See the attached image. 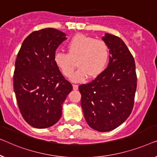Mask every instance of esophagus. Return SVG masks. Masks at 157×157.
Returning <instances> with one entry per match:
<instances>
[{
  "label": "esophagus",
  "mask_w": 157,
  "mask_h": 157,
  "mask_svg": "<svg viewBox=\"0 0 157 157\" xmlns=\"http://www.w3.org/2000/svg\"><path fill=\"white\" fill-rule=\"evenodd\" d=\"M72 87H73L74 90H77L78 89V85H72Z\"/></svg>",
  "instance_id": "esophagus-1"
}]
</instances>
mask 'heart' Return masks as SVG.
Instances as JSON below:
<instances>
[{
    "label": "heart",
    "instance_id": "heart-1",
    "mask_svg": "<svg viewBox=\"0 0 157 157\" xmlns=\"http://www.w3.org/2000/svg\"><path fill=\"white\" fill-rule=\"evenodd\" d=\"M67 53L56 52L54 63L66 78H70L77 65L78 71L72 77L75 82L87 78L94 79L102 73L109 57V46L105 41L78 34L67 44Z\"/></svg>",
    "mask_w": 157,
    "mask_h": 157
}]
</instances>
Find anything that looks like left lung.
Here are the masks:
<instances>
[{
  "mask_svg": "<svg viewBox=\"0 0 157 157\" xmlns=\"http://www.w3.org/2000/svg\"><path fill=\"white\" fill-rule=\"evenodd\" d=\"M109 48V63L98 78L79 86L81 107L88 125L101 132L118 127L129 117L136 90L134 59L117 36L102 37Z\"/></svg>",
  "mask_w": 157,
  "mask_h": 157,
  "instance_id": "obj_1",
  "label": "left lung"
}]
</instances>
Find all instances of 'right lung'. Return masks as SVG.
<instances>
[{"mask_svg":"<svg viewBox=\"0 0 157 157\" xmlns=\"http://www.w3.org/2000/svg\"><path fill=\"white\" fill-rule=\"evenodd\" d=\"M65 34L55 28L33 32L24 40L15 63L13 88L20 112L37 129L52 127L62 115V105L72 85L54 63Z\"/></svg>","mask_w":157,"mask_h":157,"instance_id":"1","label":"right lung"}]
</instances>
